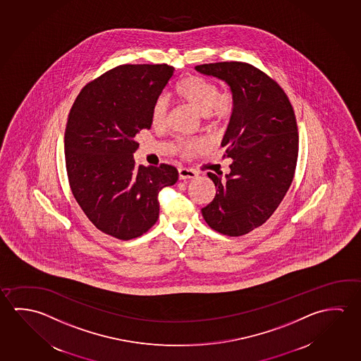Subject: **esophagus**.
<instances>
[{"mask_svg":"<svg viewBox=\"0 0 361 361\" xmlns=\"http://www.w3.org/2000/svg\"><path fill=\"white\" fill-rule=\"evenodd\" d=\"M197 176V173H196L194 170H189V169H183V167H180L178 169V178L180 180H188V178H195Z\"/></svg>","mask_w":361,"mask_h":361,"instance_id":"esophagus-1","label":"esophagus"}]
</instances>
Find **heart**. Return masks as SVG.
<instances>
[{
  "mask_svg": "<svg viewBox=\"0 0 361 361\" xmlns=\"http://www.w3.org/2000/svg\"><path fill=\"white\" fill-rule=\"evenodd\" d=\"M173 93L180 101L195 109L202 117L214 123H224L233 117L235 112V97L231 92H219L218 84L201 77L188 75L183 78ZM169 109L166 98L160 97L151 108V122L156 127L164 126ZM205 148V142L200 140L195 141H180L178 151L183 156H195Z\"/></svg>",
  "mask_w": 361,
  "mask_h": 361,
  "instance_id": "obj_1",
  "label": "heart"
}]
</instances>
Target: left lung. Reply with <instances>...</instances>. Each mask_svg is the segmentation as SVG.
I'll use <instances>...</instances> for the list:
<instances>
[{
	"mask_svg": "<svg viewBox=\"0 0 361 361\" xmlns=\"http://www.w3.org/2000/svg\"><path fill=\"white\" fill-rule=\"evenodd\" d=\"M195 69L224 80L235 97V112L221 141L224 157L233 160L231 173L221 178L207 172L216 194L201 213L214 231L239 237L264 224L290 189L298 156L295 112L279 84L248 63Z\"/></svg>",
	"mask_w": 361,
	"mask_h": 361,
	"instance_id": "obj_1",
	"label": "left lung"
}]
</instances>
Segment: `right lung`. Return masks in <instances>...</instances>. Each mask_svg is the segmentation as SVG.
I'll use <instances>...</instances> for the list:
<instances>
[{"mask_svg": "<svg viewBox=\"0 0 361 361\" xmlns=\"http://www.w3.org/2000/svg\"><path fill=\"white\" fill-rule=\"evenodd\" d=\"M167 64H126L87 84L71 106L64 147L71 192L97 229L121 240L141 237L159 219V194L178 181L173 166H137L141 130L173 75Z\"/></svg>", "mask_w": 361, "mask_h": 361, "instance_id": "add662e5", "label": "right lung"}]
</instances>
